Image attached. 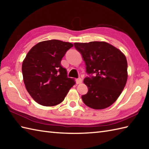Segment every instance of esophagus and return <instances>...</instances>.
I'll list each match as a JSON object with an SVG mask.
<instances>
[{"mask_svg":"<svg viewBox=\"0 0 149 149\" xmlns=\"http://www.w3.org/2000/svg\"><path fill=\"white\" fill-rule=\"evenodd\" d=\"M75 81H76V84H81L82 83V79L81 78H77L76 80H75Z\"/></svg>","mask_w":149,"mask_h":149,"instance_id":"1","label":"esophagus"}]
</instances>
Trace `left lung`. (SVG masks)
I'll list each match as a JSON object with an SVG mask.
<instances>
[{
  "label": "left lung",
  "mask_w": 149,
  "mask_h": 149,
  "mask_svg": "<svg viewBox=\"0 0 149 149\" xmlns=\"http://www.w3.org/2000/svg\"><path fill=\"white\" fill-rule=\"evenodd\" d=\"M74 47L83 56L89 75L83 81L88 88V93L82 96L83 102L95 109L112 105L127 83V62L125 55L104 42L75 43Z\"/></svg>",
  "instance_id": "left-lung-1"
}]
</instances>
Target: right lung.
Here are the masks:
<instances>
[{
  "label": "right lung",
  "mask_w": 149,
  "mask_h": 149,
  "mask_svg": "<svg viewBox=\"0 0 149 149\" xmlns=\"http://www.w3.org/2000/svg\"><path fill=\"white\" fill-rule=\"evenodd\" d=\"M73 44L58 40L37 43L22 63V74L26 90L41 105L54 106L62 102L74 79L67 77L61 59Z\"/></svg>",
  "instance_id": "obj_1"
}]
</instances>
